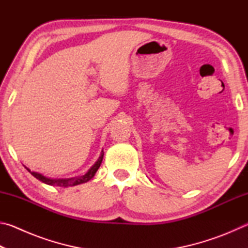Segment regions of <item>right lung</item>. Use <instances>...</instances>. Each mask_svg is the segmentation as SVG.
Here are the masks:
<instances>
[{
    "label": "right lung",
    "mask_w": 248,
    "mask_h": 248,
    "mask_svg": "<svg viewBox=\"0 0 248 248\" xmlns=\"http://www.w3.org/2000/svg\"><path fill=\"white\" fill-rule=\"evenodd\" d=\"M103 157H104V152L102 151L97 161L95 162V164L91 167V169L86 171L85 174L79 175V176H75V177H71V178H50L47 177V176H44L43 174L37 173V171H32L29 169L28 170L29 173H31L33 177H36L37 179H39L40 182H43L47 185H50V186H59V187H68V186H77V185H81L84 183H87L89 180L94 177L96 171L99 169L100 164L103 162Z\"/></svg>",
    "instance_id": "1"
}]
</instances>
